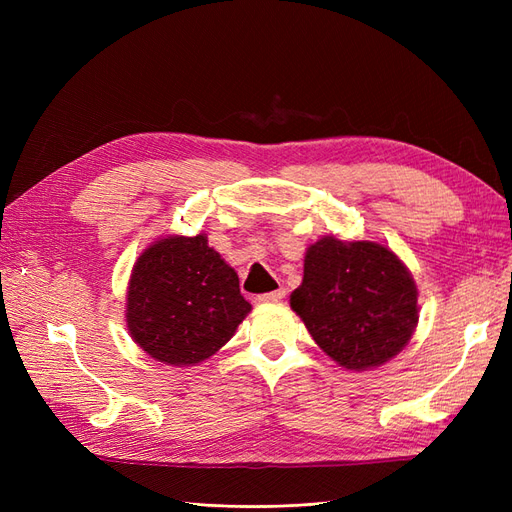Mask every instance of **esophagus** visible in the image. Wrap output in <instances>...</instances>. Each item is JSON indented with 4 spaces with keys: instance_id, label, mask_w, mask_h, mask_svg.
I'll use <instances>...</instances> for the list:
<instances>
[{
    "instance_id": "esophagus-1",
    "label": "esophagus",
    "mask_w": 512,
    "mask_h": 512,
    "mask_svg": "<svg viewBox=\"0 0 512 512\" xmlns=\"http://www.w3.org/2000/svg\"><path fill=\"white\" fill-rule=\"evenodd\" d=\"M284 297H286V288H277V290H273V292L258 294L256 301H258V303H277V301H282Z\"/></svg>"
}]
</instances>
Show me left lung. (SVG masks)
Returning a JSON list of instances; mask_svg holds the SVG:
<instances>
[{"instance_id":"obj_1","label":"left lung","mask_w":512,"mask_h":512,"mask_svg":"<svg viewBox=\"0 0 512 512\" xmlns=\"http://www.w3.org/2000/svg\"><path fill=\"white\" fill-rule=\"evenodd\" d=\"M416 297L412 275L391 250L324 237L305 254L303 284L290 307L333 361L367 369L408 344L418 320Z\"/></svg>"}]
</instances>
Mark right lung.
I'll list each match as a JSON object with an SVG mask.
<instances>
[{"label":"right lung","mask_w":512,"mask_h":512,"mask_svg":"<svg viewBox=\"0 0 512 512\" xmlns=\"http://www.w3.org/2000/svg\"><path fill=\"white\" fill-rule=\"evenodd\" d=\"M239 277L207 237H168L138 258L128 288L134 342L168 365H192L218 352L250 312Z\"/></svg>","instance_id":"right-lung-1"}]
</instances>
